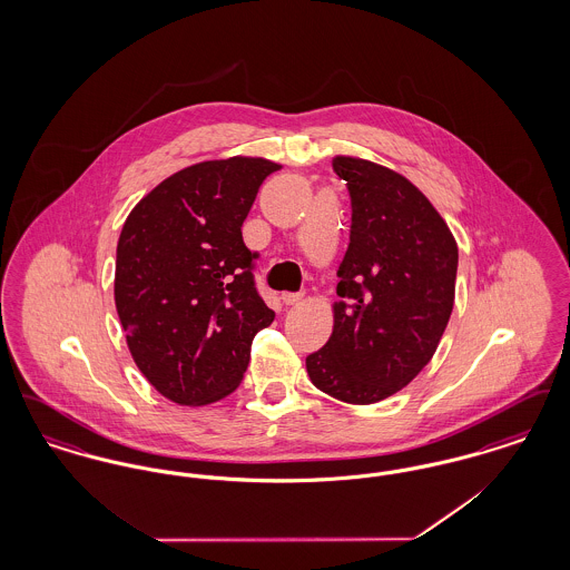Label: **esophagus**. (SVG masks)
Returning a JSON list of instances; mask_svg holds the SVG:
<instances>
[{
    "instance_id": "34e87169",
    "label": "esophagus",
    "mask_w": 570,
    "mask_h": 570,
    "mask_svg": "<svg viewBox=\"0 0 570 570\" xmlns=\"http://www.w3.org/2000/svg\"><path fill=\"white\" fill-rule=\"evenodd\" d=\"M301 298H303V293H284V295H282L284 305H295Z\"/></svg>"
}]
</instances>
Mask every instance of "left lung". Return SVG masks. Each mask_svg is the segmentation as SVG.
<instances>
[{
  "mask_svg": "<svg viewBox=\"0 0 570 570\" xmlns=\"http://www.w3.org/2000/svg\"><path fill=\"white\" fill-rule=\"evenodd\" d=\"M333 170L351 194V244L333 333L305 367L326 395L365 406L402 391L434 356L453 312L458 244L400 173L351 156Z\"/></svg>",
  "mask_w": 570,
  "mask_h": 570,
  "instance_id": "1",
  "label": "left lung"
}]
</instances>
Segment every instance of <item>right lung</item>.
I'll use <instances>...</instances> for the list:
<instances>
[{
    "label": "right lung",
    "instance_id": "obj_1",
    "mask_svg": "<svg viewBox=\"0 0 570 570\" xmlns=\"http://www.w3.org/2000/svg\"><path fill=\"white\" fill-rule=\"evenodd\" d=\"M265 158L194 164L149 191L126 219L115 305L138 370L181 406L212 404L244 380L254 335L275 318L254 282L242 226Z\"/></svg>",
    "mask_w": 570,
    "mask_h": 570
}]
</instances>
